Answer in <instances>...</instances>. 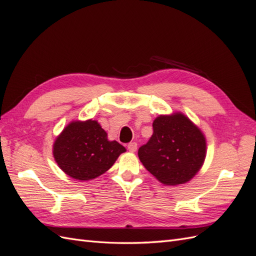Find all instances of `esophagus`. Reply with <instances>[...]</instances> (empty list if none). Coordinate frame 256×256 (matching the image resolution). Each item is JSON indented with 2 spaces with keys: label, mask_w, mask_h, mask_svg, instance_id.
Here are the masks:
<instances>
[{
  "label": "esophagus",
  "mask_w": 256,
  "mask_h": 256,
  "mask_svg": "<svg viewBox=\"0 0 256 256\" xmlns=\"http://www.w3.org/2000/svg\"><path fill=\"white\" fill-rule=\"evenodd\" d=\"M127 147H128V150L130 152H134L136 150V148H138V144L136 142H131V143L128 144Z\"/></svg>",
  "instance_id": "34e87169"
}]
</instances>
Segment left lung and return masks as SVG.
<instances>
[{"instance_id": "left-lung-1", "label": "left lung", "mask_w": 256, "mask_h": 256, "mask_svg": "<svg viewBox=\"0 0 256 256\" xmlns=\"http://www.w3.org/2000/svg\"><path fill=\"white\" fill-rule=\"evenodd\" d=\"M150 141L138 154L145 168L164 184L189 182L202 168L206 157V138L180 112L159 115L152 122Z\"/></svg>"}]
</instances>
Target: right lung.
Wrapping results in <instances>:
<instances>
[{
    "instance_id": "1",
    "label": "right lung",
    "mask_w": 256,
    "mask_h": 256,
    "mask_svg": "<svg viewBox=\"0 0 256 256\" xmlns=\"http://www.w3.org/2000/svg\"><path fill=\"white\" fill-rule=\"evenodd\" d=\"M126 148L108 134L97 120H74L53 144V157L60 168L78 180H90L106 173Z\"/></svg>"
}]
</instances>
